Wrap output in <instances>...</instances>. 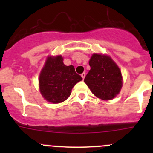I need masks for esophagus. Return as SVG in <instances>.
<instances>
[{"label":"esophagus","mask_w":153,"mask_h":153,"mask_svg":"<svg viewBox=\"0 0 153 153\" xmlns=\"http://www.w3.org/2000/svg\"><path fill=\"white\" fill-rule=\"evenodd\" d=\"M85 76H86V72H83V73L81 74V77H82L83 79H84Z\"/></svg>","instance_id":"obj_1"}]
</instances>
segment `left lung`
<instances>
[{
    "mask_svg": "<svg viewBox=\"0 0 153 153\" xmlns=\"http://www.w3.org/2000/svg\"><path fill=\"white\" fill-rule=\"evenodd\" d=\"M91 69L84 82L92 93L103 100L115 98L122 86V76L118 66L109 57L94 54L89 62Z\"/></svg>",
    "mask_w": 153,
    "mask_h": 153,
    "instance_id": "1",
    "label": "left lung"
}]
</instances>
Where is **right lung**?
<instances>
[{"mask_svg":"<svg viewBox=\"0 0 153 153\" xmlns=\"http://www.w3.org/2000/svg\"><path fill=\"white\" fill-rule=\"evenodd\" d=\"M81 80L73 66L64 65L61 55L49 57L40 74V91L47 101L58 104L69 98L72 87Z\"/></svg>","mask_w":153,"mask_h":153,"instance_id":"right-lung-1","label":"right lung"}]
</instances>
